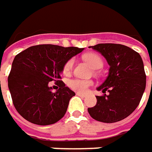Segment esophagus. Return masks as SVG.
<instances>
[{
  "label": "esophagus",
  "instance_id": "1",
  "mask_svg": "<svg viewBox=\"0 0 152 152\" xmlns=\"http://www.w3.org/2000/svg\"><path fill=\"white\" fill-rule=\"evenodd\" d=\"M76 95H77V96H81V97H85V94H82V93H79V92L76 93Z\"/></svg>",
  "mask_w": 152,
  "mask_h": 152
}]
</instances>
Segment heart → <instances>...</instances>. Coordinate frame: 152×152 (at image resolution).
I'll list each match as a JSON object with an SVG mask.
<instances>
[{
  "label": "heart",
  "mask_w": 152,
  "mask_h": 152,
  "mask_svg": "<svg viewBox=\"0 0 152 152\" xmlns=\"http://www.w3.org/2000/svg\"><path fill=\"white\" fill-rule=\"evenodd\" d=\"M84 60L87 61L91 67L95 69L101 68L103 65V61L101 56L97 55L96 53H87L83 56ZM73 65V59H69L68 61L65 63L63 71L64 73H69L72 69ZM92 85V82L90 80H85V79H73L67 81V85L70 89H72L74 91H78L79 93H85L88 91L89 87Z\"/></svg>",
  "instance_id": "1"
}]
</instances>
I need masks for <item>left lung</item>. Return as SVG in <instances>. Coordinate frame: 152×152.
<instances>
[{"mask_svg": "<svg viewBox=\"0 0 152 152\" xmlns=\"http://www.w3.org/2000/svg\"><path fill=\"white\" fill-rule=\"evenodd\" d=\"M92 49L106 58L110 68L107 78L97 88L103 96H96V105L88 108V112L91 118L102 123L124 119L136 109L145 89L146 76L142 58L124 45L98 44Z\"/></svg>", "mask_w": 152, "mask_h": 152, "instance_id": "8db88e82", "label": "left lung"}]
</instances>
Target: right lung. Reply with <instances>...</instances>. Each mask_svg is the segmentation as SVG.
<instances>
[{"label":"right lung","instance_id":"1","mask_svg":"<svg viewBox=\"0 0 152 152\" xmlns=\"http://www.w3.org/2000/svg\"><path fill=\"white\" fill-rule=\"evenodd\" d=\"M84 48L38 45L15 56L8 76V88L16 110L28 122L38 125L53 124L67 112L75 96L61 80L65 63ZM59 89L52 92L49 82Z\"/></svg>","mask_w":152,"mask_h":152}]
</instances>
